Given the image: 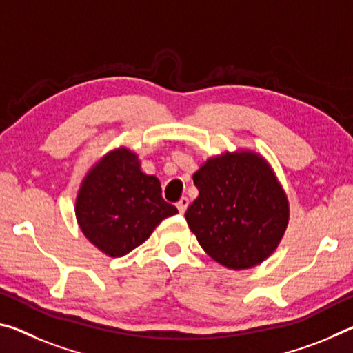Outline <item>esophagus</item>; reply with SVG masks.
<instances>
[{"instance_id":"34e87169","label":"esophagus","mask_w":353,"mask_h":353,"mask_svg":"<svg viewBox=\"0 0 353 353\" xmlns=\"http://www.w3.org/2000/svg\"><path fill=\"white\" fill-rule=\"evenodd\" d=\"M176 205H177V210L181 212V214H183V212H185L187 207H188V198H181Z\"/></svg>"}]
</instances>
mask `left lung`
<instances>
[{
    "label": "left lung",
    "instance_id": "1",
    "mask_svg": "<svg viewBox=\"0 0 353 353\" xmlns=\"http://www.w3.org/2000/svg\"><path fill=\"white\" fill-rule=\"evenodd\" d=\"M193 182L199 194L185 220L212 259L245 270L272 256L286 232L289 201L264 157L248 149L210 157Z\"/></svg>",
    "mask_w": 353,
    "mask_h": 353
}]
</instances>
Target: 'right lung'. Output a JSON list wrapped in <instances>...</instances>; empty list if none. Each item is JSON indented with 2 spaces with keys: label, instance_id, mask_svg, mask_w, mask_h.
I'll return each instance as SVG.
<instances>
[{
  "label": "right lung",
  "instance_id": "add662e5",
  "mask_svg": "<svg viewBox=\"0 0 353 353\" xmlns=\"http://www.w3.org/2000/svg\"><path fill=\"white\" fill-rule=\"evenodd\" d=\"M177 209L161 198L160 181L141 170L133 150L106 152L81 181L75 216L81 232L110 257H121L146 242Z\"/></svg>",
  "mask_w": 353,
  "mask_h": 353
}]
</instances>
